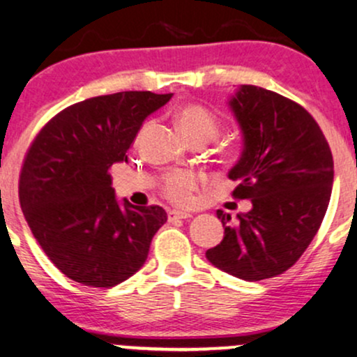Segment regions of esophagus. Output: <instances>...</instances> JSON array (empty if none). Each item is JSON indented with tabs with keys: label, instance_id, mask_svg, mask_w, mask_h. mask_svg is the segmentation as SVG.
Segmentation results:
<instances>
[{
	"label": "esophagus",
	"instance_id": "1",
	"mask_svg": "<svg viewBox=\"0 0 357 357\" xmlns=\"http://www.w3.org/2000/svg\"><path fill=\"white\" fill-rule=\"evenodd\" d=\"M191 213L188 211H176V210H169L167 211V220L169 221H174V220H186V218H191Z\"/></svg>",
	"mask_w": 357,
	"mask_h": 357
}]
</instances>
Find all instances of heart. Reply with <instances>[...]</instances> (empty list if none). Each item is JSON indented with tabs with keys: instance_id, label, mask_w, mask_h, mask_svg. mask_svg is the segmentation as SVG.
<instances>
[{
	"instance_id": "obj_1",
	"label": "heart",
	"mask_w": 357,
	"mask_h": 357,
	"mask_svg": "<svg viewBox=\"0 0 357 357\" xmlns=\"http://www.w3.org/2000/svg\"><path fill=\"white\" fill-rule=\"evenodd\" d=\"M176 122L179 130L190 142H208L218 136L220 122L210 109L202 104H184L176 112ZM221 155L227 162L235 161L238 151L235 147H225ZM196 176L184 171L169 173L162 181V195L174 204H190L192 191L196 190Z\"/></svg>"
}]
</instances>
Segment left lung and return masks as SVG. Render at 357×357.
I'll return each mask as SVG.
<instances>
[{
  "label": "left lung",
  "mask_w": 357,
  "mask_h": 357,
  "mask_svg": "<svg viewBox=\"0 0 357 357\" xmlns=\"http://www.w3.org/2000/svg\"><path fill=\"white\" fill-rule=\"evenodd\" d=\"M230 105L245 147L228 178L231 196L252 210L225 227L220 245L206 252L215 267L257 282L284 273L302 257L321 227L334 181L331 147L315 119L297 102L272 90L241 85Z\"/></svg>",
  "instance_id": "obj_1"
}]
</instances>
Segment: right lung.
Listing matches in <instances>:
<instances>
[{
	"instance_id": "obj_1",
	"label": "right lung",
	"mask_w": 357,
	"mask_h": 357,
	"mask_svg": "<svg viewBox=\"0 0 357 357\" xmlns=\"http://www.w3.org/2000/svg\"><path fill=\"white\" fill-rule=\"evenodd\" d=\"M173 93L129 90L77 102L36 134L20 173V204L52 264L82 285L109 289L144 265L166 223L158 204L116 202L110 166L126 161L144 119Z\"/></svg>"
}]
</instances>
